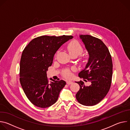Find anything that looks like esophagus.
Returning <instances> with one entry per match:
<instances>
[{"label":"esophagus","instance_id":"obj_1","mask_svg":"<svg viewBox=\"0 0 130 130\" xmlns=\"http://www.w3.org/2000/svg\"><path fill=\"white\" fill-rule=\"evenodd\" d=\"M66 83H67V84L70 85V84H72V83H73V82L71 81H66Z\"/></svg>","mask_w":130,"mask_h":130}]
</instances>
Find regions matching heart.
Masks as SVG:
<instances>
[{
  "label": "heart",
  "mask_w": 130,
  "mask_h": 130,
  "mask_svg": "<svg viewBox=\"0 0 130 130\" xmlns=\"http://www.w3.org/2000/svg\"><path fill=\"white\" fill-rule=\"evenodd\" d=\"M67 50L68 51L70 56L76 55L78 56L81 54L83 51V48L80 44L77 41H73L68 44L66 47ZM63 75L67 78H69L71 77V72L69 69H66L63 71Z\"/></svg>",
  "instance_id": "heart-1"
}]
</instances>
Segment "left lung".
<instances>
[{
  "label": "left lung",
  "instance_id": "obj_1",
  "mask_svg": "<svg viewBox=\"0 0 130 130\" xmlns=\"http://www.w3.org/2000/svg\"><path fill=\"white\" fill-rule=\"evenodd\" d=\"M89 58L85 67L79 76L91 85L85 86L84 82H76L80 89L76 96L78 101L85 106H92L99 103L109 90L113 73L112 60L106 45L100 39L89 35H80Z\"/></svg>",
  "mask_w": 130,
  "mask_h": 130
}]
</instances>
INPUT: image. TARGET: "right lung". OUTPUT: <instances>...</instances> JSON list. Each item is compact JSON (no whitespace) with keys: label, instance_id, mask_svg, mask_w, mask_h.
I'll use <instances>...</instances> for the list:
<instances>
[{"label":"right lung","instance_id":"obj_1","mask_svg":"<svg viewBox=\"0 0 130 130\" xmlns=\"http://www.w3.org/2000/svg\"><path fill=\"white\" fill-rule=\"evenodd\" d=\"M71 35H44L32 40L23 51L20 62V83L27 97L34 105L48 107L57 102L66 85L63 80L49 82L47 71L55 53Z\"/></svg>","mask_w":130,"mask_h":130}]
</instances>
